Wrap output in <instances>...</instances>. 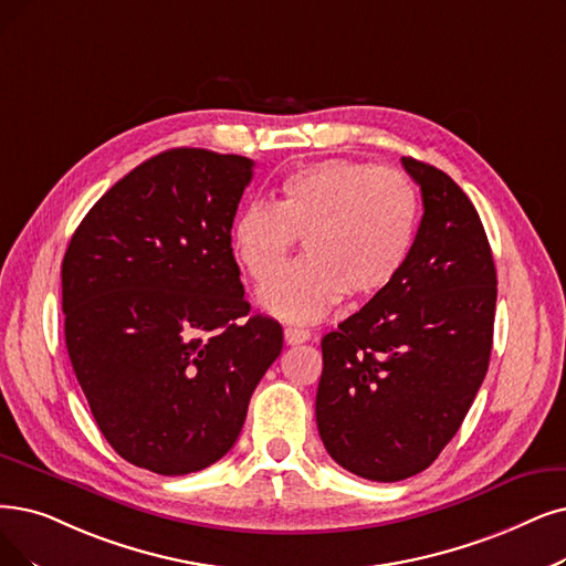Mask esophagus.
I'll use <instances>...</instances> for the list:
<instances>
[{
	"instance_id": "obj_1",
	"label": "esophagus",
	"mask_w": 566,
	"mask_h": 566,
	"mask_svg": "<svg viewBox=\"0 0 566 566\" xmlns=\"http://www.w3.org/2000/svg\"><path fill=\"white\" fill-rule=\"evenodd\" d=\"M283 336H285V344H287V346H300V344L308 342L311 332H308V329H302V327H285Z\"/></svg>"
}]
</instances>
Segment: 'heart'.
<instances>
[{
	"label": "heart",
	"mask_w": 566,
	"mask_h": 566,
	"mask_svg": "<svg viewBox=\"0 0 566 566\" xmlns=\"http://www.w3.org/2000/svg\"><path fill=\"white\" fill-rule=\"evenodd\" d=\"M420 201L411 178L353 160H323L287 174L276 201H253L232 222V251L245 274L266 283L304 239V262L260 292L285 321L313 323L342 297L365 302L409 260Z\"/></svg>",
	"instance_id": "heart-1"
}]
</instances>
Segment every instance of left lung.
<instances>
[{
	"label": "left lung",
	"mask_w": 566,
	"mask_h": 566,
	"mask_svg": "<svg viewBox=\"0 0 566 566\" xmlns=\"http://www.w3.org/2000/svg\"><path fill=\"white\" fill-rule=\"evenodd\" d=\"M422 220L399 276L323 336L315 422L336 464L395 483L432 464L488 374L496 271L453 178L413 157Z\"/></svg>",
	"instance_id": "8db88e82"
}]
</instances>
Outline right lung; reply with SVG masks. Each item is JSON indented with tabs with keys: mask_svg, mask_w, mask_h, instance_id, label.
<instances>
[{
	"mask_svg": "<svg viewBox=\"0 0 566 566\" xmlns=\"http://www.w3.org/2000/svg\"><path fill=\"white\" fill-rule=\"evenodd\" d=\"M253 160L171 148L87 211L62 260L66 350L104 439L163 476L218 462L283 350L251 315L232 222Z\"/></svg>",
	"mask_w": 566,
	"mask_h": 566,
	"instance_id": "obj_1",
	"label": "right lung"
}]
</instances>
